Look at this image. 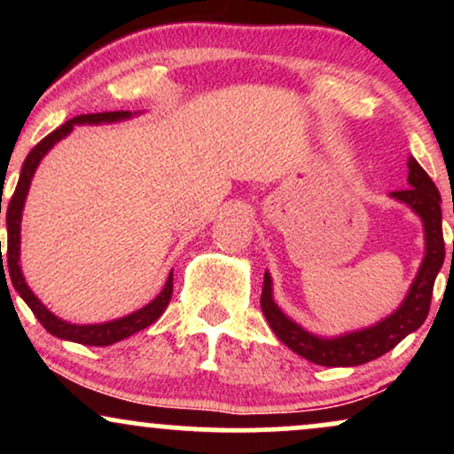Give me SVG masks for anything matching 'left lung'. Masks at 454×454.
Here are the masks:
<instances>
[{
  "mask_svg": "<svg viewBox=\"0 0 454 454\" xmlns=\"http://www.w3.org/2000/svg\"><path fill=\"white\" fill-rule=\"evenodd\" d=\"M408 187L390 192V196L408 205L423 220L425 258L414 281H411L403 303L393 314L380 320L378 325L361 328V331L343 333L340 337H317L296 325L294 320H290L279 309L273 301V281H270L269 270L264 273L262 296H260L262 314L275 335L279 337V341H284L299 356L322 364V367H356V364L369 363L393 350L401 340H405L410 333H414L425 322L431 307L435 278L444 264L446 254L444 234H442V198L431 176L425 173L423 166L414 158L408 160Z\"/></svg>",
  "mask_w": 454,
  "mask_h": 454,
  "instance_id": "1",
  "label": "left lung"
}]
</instances>
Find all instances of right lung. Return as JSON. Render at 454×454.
<instances>
[{
	"mask_svg": "<svg viewBox=\"0 0 454 454\" xmlns=\"http://www.w3.org/2000/svg\"><path fill=\"white\" fill-rule=\"evenodd\" d=\"M132 117L129 111H114V113H91V114H78V117L66 121L64 126H59L55 132H51L49 137H44L35 145L34 149L29 151V155L23 161V168H20V176L17 190H14L12 198L8 202L6 211V226H8V256L6 260L2 258V243H0V262H2V279H6V273H4V262H6V269L10 273V279H12L14 290L20 294V299L29 305V309L34 311V316L38 317L40 325H43L51 335L59 337V340L76 341L82 343V346H111V343H117L126 337L134 335V333L143 331L149 325H153L158 317L164 314L166 305L170 303V296H173V273L166 279V286L161 288V293L151 301L149 305L140 307L134 314L117 317V320L102 322V325H70V322L61 320L55 314H51L46 307L40 303V299L29 290V286L25 284L23 270H20V217H23V207L25 198H27L31 179H34L35 168H38L40 160L49 153L51 149L55 147V143H59L61 138H66L67 134L74 129L78 123H90V126H100V123H114L123 121V119ZM0 213H2V200H0Z\"/></svg>",
	"mask_w": 454,
	"mask_h": 454,
	"instance_id": "right-lung-1",
	"label": "right lung"
}]
</instances>
